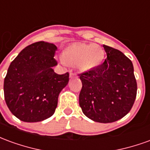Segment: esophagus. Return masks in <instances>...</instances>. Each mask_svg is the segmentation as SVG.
<instances>
[{
	"label": "esophagus",
	"instance_id": "obj_1",
	"mask_svg": "<svg viewBox=\"0 0 150 150\" xmlns=\"http://www.w3.org/2000/svg\"><path fill=\"white\" fill-rule=\"evenodd\" d=\"M76 77V75H75L74 72L70 71V78H75Z\"/></svg>",
	"mask_w": 150,
	"mask_h": 150
}]
</instances>
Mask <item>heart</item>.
<instances>
[{"mask_svg": "<svg viewBox=\"0 0 150 150\" xmlns=\"http://www.w3.org/2000/svg\"><path fill=\"white\" fill-rule=\"evenodd\" d=\"M104 58V49L97 44L75 43L67 46L62 54V62L77 65L81 71L97 67Z\"/></svg>", "mask_w": 150, "mask_h": 150, "instance_id": "obj_1", "label": "heart"}]
</instances>
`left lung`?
Returning a JSON list of instances; mask_svg holds the SVG:
<instances>
[{"instance_id": "obj_1", "label": "left lung", "mask_w": 150, "mask_h": 150, "mask_svg": "<svg viewBox=\"0 0 150 150\" xmlns=\"http://www.w3.org/2000/svg\"><path fill=\"white\" fill-rule=\"evenodd\" d=\"M107 58L101 65L79 74V105L86 116L100 123L121 119L137 96V81L131 60L121 51L104 45Z\"/></svg>"}]
</instances>
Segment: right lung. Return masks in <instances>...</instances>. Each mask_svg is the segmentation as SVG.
Here are the masks:
<instances>
[{
  "label": "right lung",
  "mask_w": 150,
  "mask_h": 150,
  "mask_svg": "<svg viewBox=\"0 0 150 150\" xmlns=\"http://www.w3.org/2000/svg\"><path fill=\"white\" fill-rule=\"evenodd\" d=\"M55 45L38 42L26 46L8 67L4 80L5 103L17 118L38 122L55 112L58 97L69 81V73L58 75Z\"/></svg>",
  "instance_id": "1"
}]
</instances>
